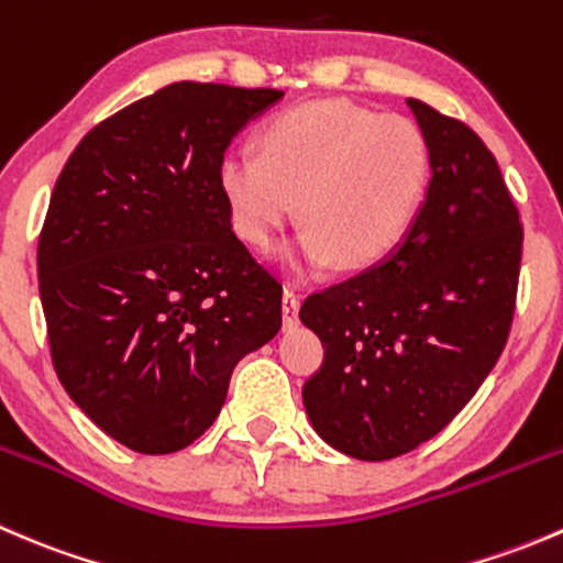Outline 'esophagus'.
<instances>
[{
	"label": "esophagus",
	"instance_id": "34e87169",
	"mask_svg": "<svg viewBox=\"0 0 563 563\" xmlns=\"http://www.w3.org/2000/svg\"><path fill=\"white\" fill-rule=\"evenodd\" d=\"M297 313H299V294L294 288H286L283 291V321L286 327H294L297 323Z\"/></svg>",
	"mask_w": 563,
	"mask_h": 563
}]
</instances>
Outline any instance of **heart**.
Wrapping results in <instances>:
<instances>
[{
    "instance_id": "b5f03b06",
    "label": "heart",
    "mask_w": 563,
    "mask_h": 563,
    "mask_svg": "<svg viewBox=\"0 0 563 563\" xmlns=\"http://www.w3.org/2000/svg\"><path fill=\"white\" fill-rule=\"evenodd\" d=\"M430 179L422 128L400 113L349 100H313L280 111L261 128L258 152L220 161L218 185L236 234L275 250L299 214L308 225L291 266L321 272L382 261L411 229Z\"/></svg>"
}]
</instances>
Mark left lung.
Returning a JSON list of instances; mask_svg holds the SVG:
<instances>
[{"instance_id": "left-lung-1", "label": "left lung", "mask_w": 563, "mask_h": 563, "mask_svg": "<svg viewBox=\"0 0 563 563\" xmlns=\"http://www.w3.org/2000/svg\"><path fill=\"white\" fill-rule=\"evenodd\" d=\"M430 181L387 258L305 299L323 365L305 384L310 424L332 450L391 460L446 428L501 356L518 294L523 225L479 135L408 100Z\"/></svg>"}]
</instances>
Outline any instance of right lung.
I'll return each mask as SVG.
<instances>
[{
    "mask_svg": "<svg viewBox=\"0 0 563 563\" xmlns=\"http://www.w3.org/2000/svg\"><path fill=\"white\" fill-rule=\"evenodd\" d=\"M280 89L176 81L89 130L37 242L51 360L113 441L168 455L207 433L231 373L280 332L283 286L231 229L225 150Z\"/></svg>",
    "mask_w": 563,
    "mask_h": 563,
    "instance_id": "add662e5",
    "label": "right lung"
}]
</instances>
